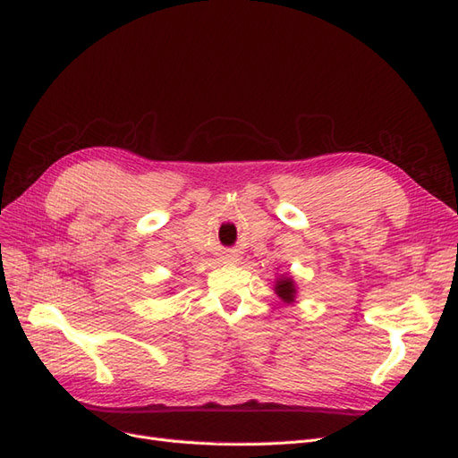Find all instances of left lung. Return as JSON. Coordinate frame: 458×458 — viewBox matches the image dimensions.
Wrapping results in <instances>:
<instances>
[{
    "label": "left lung",
    "mask_w": 458,
    "mask_h": 458,
    "mask_svg": "<svg viewBox=\"0 0 458 458\" xmlns=\"http://www.w3.org/2000/svg\"><path fill=\"white\" fill-rule=\"evenodd\" d=\"M275 293H277V296L281 301L284 302H293L294 296H296V286H294V281L293 277H279L277 283H275Z\"/></svg>",
    "instance_id": "left-lung-1"
}]
</instances>
